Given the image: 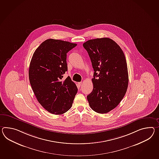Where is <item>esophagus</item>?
I'll return each instance as SVG.
<instances>
[{"label": "esophagus", "instance_id": "obj_1", "mask_svg": "<svg viewBox=\"0 0 159 159\" xmlns=\"http://www.w3.org/2000/svg\"><path fill=\"white\" fill-rule=\"evenodd\" d=\"M81 84H82V82H81V81H80V82H79V83H78V85H79V87H80Z\"/></svg>", "mask_w": 159, "mask_h": 159}]
</instances>
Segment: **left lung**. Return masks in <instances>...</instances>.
I'll return each mask as SVG.
<instances>
[{
    "label": "left lung",
    "mask_w": 159,
    "mask_h": 159,
    "mask_svg": "<svg viewBox=\"0 0 159 159\" xmlns=\"http://www.w3.org/2000/svg\"><path fill=\"white\" fill-rule=\"evenodd\" d=\"M83 45L94 70L93 90L87 97L89 106L98 113H107L119 105L128 89L125 54L120 47L108 38L89 39Z\"/></svg>",
    "instance_id": "left-lung-1"
}]
</instances>
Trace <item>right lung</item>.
Returning <instances> with one entry per match:
<instances>
[{"label":"right lung","mask_w":159,"mask_h":159,"mask_svg":"<svg viewBox=\"0 0 159 159\" xmlns=\"http://www.w3.org/2000/svg\"><path fill=\"white\" fill-rule=\"evenodd\" d=\"M76 43L48 39L35 50L29 70L31 88L37 101L48 112L61 115L72 107L77 86L68 76L66 53Z\"/></svg>","instance_id":"obj_1"}]
</instances>
